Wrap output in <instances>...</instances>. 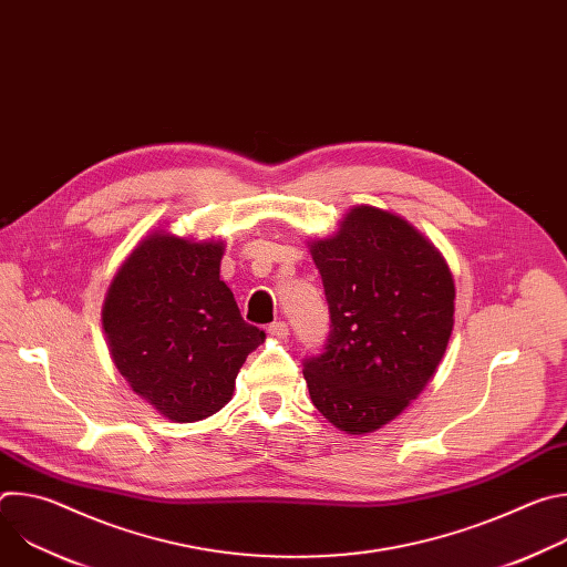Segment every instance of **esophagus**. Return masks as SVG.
Here are the masks:
<instances>
[{
    "label": "esophagus",
    "mask_w": 567,
    "mask_h": 567,
    "mask_svg": "<svg viewBox=\"0 0 567 567\" xmlns=\"http://www.w3.org/2000/svg\"><path fill=\"white\" fill-rule=\"evenodd\" d=\"M267 332H269V337H274V339H287V337H289V328H287L285 320L271 322Z\"/></svg>",
    "instance_id": "esophagus-1"
}]
</instances>
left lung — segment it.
Segmentation results:
<instances>
[{"label":"left lung","instance_id":"obj_1","mask_svg":"<svg viewBox=\"0 0 567 567\" xmlns=\"http://www.w3.org/2000/svg\"><path fill=\"white\" fill-rule=\"evenodd\" d=\"M309 251L332 320L322 354L305 359L309 396L339 431L365 435L437 370L453 332V276L415 226L374 206H354Z\"/></svg>","mask_w":567,"mask_h":567}]
</instances>
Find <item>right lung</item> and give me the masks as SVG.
<instances>
[{
  "label": "right lung",
  "mask_w": 567,
  "mask_h": 567,
  "mask_svg": "<svg viewBox=\"0 0 567 567\" xmlns=\"http://www.w3.org/2000/svg\"><path fill=\"white\" fill-rule=\"evenodd\" d=\"M221 241L154 230L116 271L103 305L112 361L161 415L199 422L224 409L265 332L219 280Z\"/></svg>",
  "instance_id": "right-lung-1"
}]
</instances>
